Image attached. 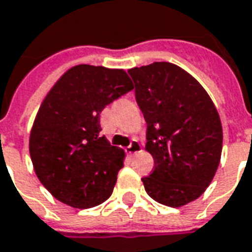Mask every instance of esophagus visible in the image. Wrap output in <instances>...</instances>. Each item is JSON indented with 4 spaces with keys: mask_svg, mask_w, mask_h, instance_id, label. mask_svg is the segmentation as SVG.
I'll return each mask as SVG.
<instances>
[{
    "mask_svg": "<svg viewBox=\"0 0 252 252\" xmlns=\"http://www.w3.org/2000/svg\"><path fill=\"white\" fill-rule=\"evenodd\" d=\"M140 151H141V144L138 143L137 140H131L130 145L126 148V152L130 154V155H134V154L140 152Z\"/></svg>",
    "mask_w": 252,
    "mask_h": 252,
    "instance_id": "esophagus-1",
    "label": "esophagus"
}]
</instances>
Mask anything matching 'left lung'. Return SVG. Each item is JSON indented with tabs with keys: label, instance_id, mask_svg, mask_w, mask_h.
<instances>
[{
	"label": "left lung",
	"instance_id": "left-lung-1",
	"mask_svg": "<svg viewBox=\"0 0 252 252\" xmlns=\"http://www.w3.org/2000/svg\"><path fill=\"white\" fill-rule=\"evenodd\" d=\"M147 122L145 149L155 169L144 177L154 200L181 207L213 181L221 160L222 126L216 105L192 75L167 62L127 71Z\"/></svg>",
	"mask_w": 252,
	"mask_h": 252
}]
</instances>
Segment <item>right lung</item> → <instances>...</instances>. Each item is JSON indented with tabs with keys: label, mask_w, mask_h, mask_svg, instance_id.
<instances>
[{
	"label": "right lung",
	"mask_w": 252,
	"mask_h": 252,
	"mask_svg": "<svg viewBox=\"0 0 252 252\" xmlns=\"http://www.w3.org/2000/svg\"><path fill=\"white\" fill-rule=\"evenodd\" d=\"M133 89L123 70L79 64L41 104L30 134V156L45 188L64 204L90 209L108 199L125 151L100 134V114Z\"/></svg>",
	"instance_id": "right-lung-1"
}]
</instances>
